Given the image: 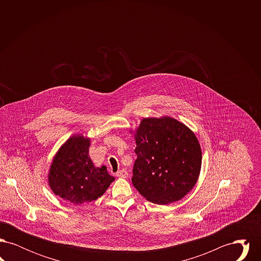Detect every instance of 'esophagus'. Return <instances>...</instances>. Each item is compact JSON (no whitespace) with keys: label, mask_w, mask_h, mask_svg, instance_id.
<instances>
[{"label":"esophagus","mask_w":261,"mask_h":261,"mask_svg":"<svg viewBox=\"0 0 261 261\" xmlns=\"http://www.w3.org/2000/svg\"><path fill=\"white\" fill-rule=\"evenodd\" d=\"M116 176L119 177V178H127L128 177V172H127V170L122 169V170H119L118 172H116Z\"/></svg>","instance_id":"esophagus-1"}]
</instances>
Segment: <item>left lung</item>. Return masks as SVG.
Here are the masks:
<instances>
[{
  "label": "left lung",
  "mask_w": 261,
  "mask_h": 261,
  "mask_svg": "<svg viewBox=\"0 0 261 261\" xmlns=\"http://www.w3.org/2000/svg\"><path fill=\"white\" fill-rule=\"evenodd\" d=\"M132 132V131H131ZM132 183L147 200L168 204L196 185L201 149L195 133L170 116L144 118L135 131Z\"/></svg>",
  "instance_id": "obj_1"
}]
</instances>
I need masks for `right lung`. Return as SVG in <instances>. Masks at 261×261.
I'll list each match as a JSON object with an SVG mask.
<instances>
[{"mask_svg": "<svg viewBox=\"0 0 261 261\" xmlns=\"http://www.w3.org/2000/svg\"><path fill=\"white\" fill-rule=\"evenodd\" d=\"M90 138L70 137L56 153L48 182L53 193L73 204H82L101 197L114 181L107 167H96L89 155Z\"/></svg>", "mask_w": 261, "mask_h": 261, "instance_id": "add662e5", "label": "right lung"}]
</instances>
